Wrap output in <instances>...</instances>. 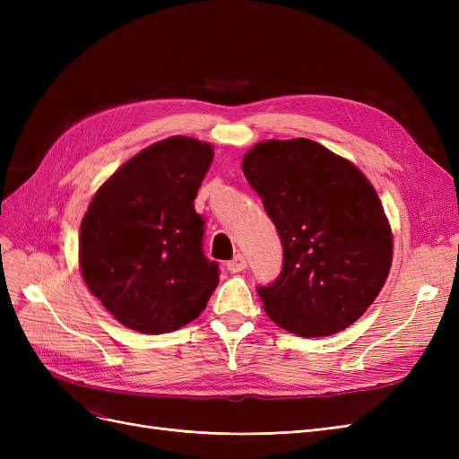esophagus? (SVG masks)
<instances>
[{
	"label": "esophagus",
	"instance_id": "1",
	"mask_svg": "<svg viewBox=\"0 0 459 459\" xmlns=\"http://www.w3.org/2000/svg\"><path fill=\"white\" fill-rule=\"evenodd\" d=\"M245 268H247V260H245L243 255H235L233 260L228 262V270H230L231 273H239V272H243Z\"/></svg>",
	"mask_w": 459,
	"mask_h": 459
}]
</instances>
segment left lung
<instances>
[{
  "instance_id": "8db88e82",
  "label": "left lung",
  "mask_w": 459,
  "mask_h": 459,
  "mask_svg": "<svg viewBox=\"0 0 459 459\" xmlns=\"http://www.w3.org/2000/svg\"><path fill=\"white\" fill-rule=\"evenodd\" d=\"M241 166L283 243L280 280L258 289L264 312L307 339L352 325L393 264V230L369 179L307 137L260 142Z\"/></svg>"
}]
</instances>
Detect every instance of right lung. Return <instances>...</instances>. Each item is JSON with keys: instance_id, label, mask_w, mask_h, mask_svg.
Instances as JSON below:
<instances>
[{"instance_id": "right-lung-1", "label": "right lung", "mask_w": 459, "mask_h": 459, "mask_svg": "<svg viewBox=\"0 0 459 459\" xmlns=\"http://www.w3.org/2000/svg\"><path fill=\"white\" fill-rule=\"evenodd\" d=\"M212 159L211 143L166 137L108 176L82 218V277L128 329L160 335L184 327L218 285V264L203 255L204 221L193 206Z\"/></svg>"}]
</instances>
